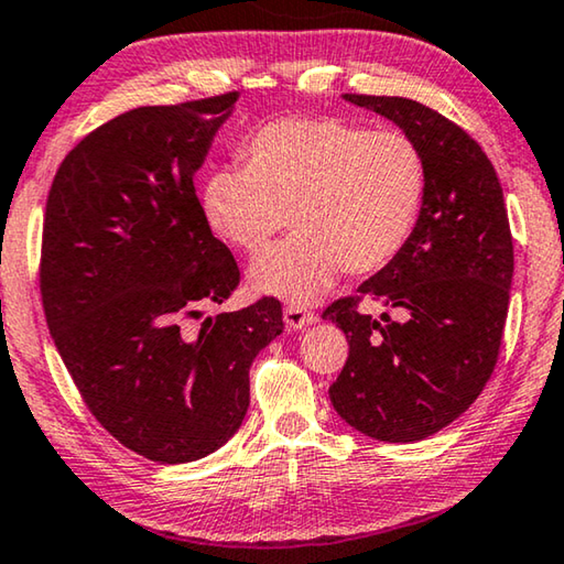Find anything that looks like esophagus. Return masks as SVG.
<instances>
[{"mask_svg":"<svg viewBox=\"0 0 564 564\" xmlns=\"http://www.w3.org/2000/svg\"><path fill=\"white\" fill-rule=\"evenodd\" d=\"M317 319H319V317L315 315V312L302 310L300 304H290V307H284V325H288L290 329L310 327V325H315Z\"/></svg>","mask_w":564,"mask_h":564,"instance_id":"esophagus-1","label":"esophagus"}]
</instances>
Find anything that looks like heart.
<instances>
[{
	"mask_svg": "<svg viewBox=\"0 0 564 564\" xmlns=\"http://www.w3.org/2000/svg\"><path fill=\"white\" fill-rule=\"evenodd\" d=\"M245 167L209 172L202 212L249 257L288 242L252 267V288L312 302L337 274L390 267L417 232L430 189L427 156L404 132L337 117H284L249 137Z\"/></svg>",
	"mask_w": 564,
	"mask_h": 564,
	"instance_id": "obj_1",
	"label": "heart"
}]
</instances>
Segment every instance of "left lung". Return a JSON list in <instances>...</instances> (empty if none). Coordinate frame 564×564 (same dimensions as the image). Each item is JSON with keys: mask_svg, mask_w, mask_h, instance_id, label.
Listing matches in <instances>:
<instances>
[{"mask_svg": "<svg viewBox=\"0 0 564 564\" xmlns=\"http://www.w3.org/2000/svg\"><path fill=\"white\" fill-rule=\"evenodd\" d=\"M345 97L422 147L430 189L400 260L322 312L349 343L329 400L367 437L417 442L455 422L492 377L514 270L510 219L492 162L463 127L414 99ZM365 299L403 319L377 323L358 310Z\"/></svg>", "mask_w": 564, "mask_h": 564, "instance_id": "left-lung-1", "label": "left lung"}]
</instances>
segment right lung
<instances>
[{"instance_id": "obj_1", "label": "right lung", "mask_w": 564, "mask_h": 564, "mask_svg": "<svg viewBox=\"0 0 564 564\" xmlns=\"http://www.w3.org/2000/svg\"><path fill=\"white\" fill-rule=\"evenodd\" d=\"M239 91L137 107L64 156L42 227L40 292L87 410L152 463L207 457L249 408V365L284 329L262 297L199 325L239 284L195 172Z\"/></svg>"}]
</instances>
